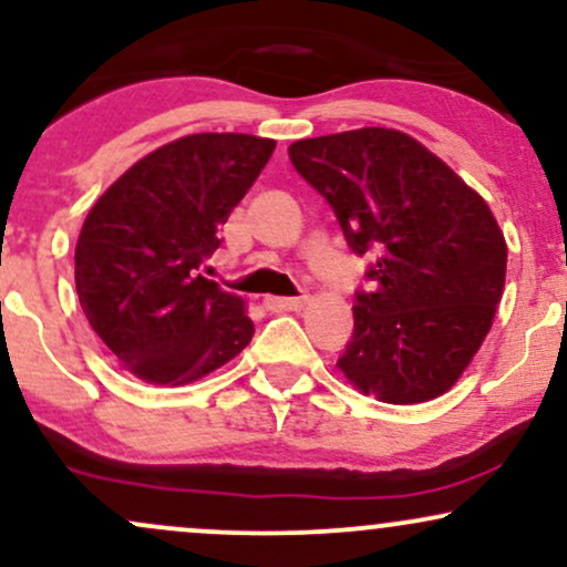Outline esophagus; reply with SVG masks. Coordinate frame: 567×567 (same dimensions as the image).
I'll return each mask as SVG.
<instances>
[{"instance_id":"34e87169","label":"esophagus","mask_w":567,"mask_h":567,"mask_svg":"<svg viewBox=\"0 0 567 567\" xmlns=\"http://www.w3.org/2000/svg\"><path fill=\"white\" fill-rule=\"evenodd\" d=\"M306 303V298H279V296H266L264 306L269 311H298Z\"/></svg>"}]
</instances>
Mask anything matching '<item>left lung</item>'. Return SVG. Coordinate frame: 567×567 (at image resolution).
I'll return each mask as SVG.
<instances>
[{
	"mask_svg": "<svg viewBox=\"0 0 567 567\" xmlns=\"http://www.w3.org/2000/svg\"><path fill=\"white\" fill-rule=\"evenodd\" d=\"M288 154L336 213L351 252L373 258L338 368L392 405L447 392L485 341L504 290L506 243L491 207L400 130L306 138Z\"/></svg>",
	"mask_w": 567,
	"mask_h": 567,
	"instance_id": "left-lung-1",
	"label": "left lung"
}]
</instances>
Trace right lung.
<instances>
[{
	"label": "right lung",
	"instance_id": "obj_1",
	"mask_svg": "<svg viewBox=\"0 0 567 567\" xmlns=\"http://www.w3.org/2000/svg\"><path fill=\"white\" fill-rule=\"evenodd\" d=\"M275 152V141L197 133L135 162L84 218L76 296L130 373L192 383L250 343L243 301L202 275L220 226Z\"/></svg>",
	"mask_w": 567,
	"mask_h": 567
}]
</instances>
